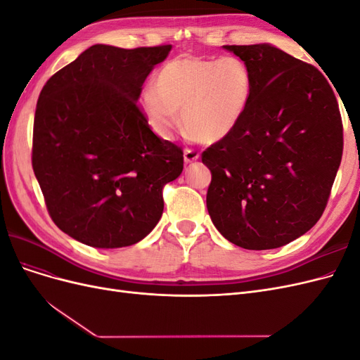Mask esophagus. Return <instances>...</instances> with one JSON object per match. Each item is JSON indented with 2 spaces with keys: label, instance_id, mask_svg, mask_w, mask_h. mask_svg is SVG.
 Returning a JSON list of instances; mask_svg holds the SVG:
<instances>
[{
  "label": "esophagus",
  "instance_id": "esophagus-1",
  "mask_svg": "<svg viewBox=\"0 0 360 360\" xmlns=\"http://www.w3.org/2000/svg\"><path fill=\"white\" fill-rule=\"evenodd\" d=\"M198 159H200V153H198V151H195V150H192V148H186V150H184V162H186V163H192V162L198 160Z\"/></svg>",
  "mask_w": 360,
  "mask_h": 360
}]
</instances>
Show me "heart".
<instances>
[{"instance_id": "heart-1", "label": "heart", "mask_w": 360, "mask_h": 360, "mask_svg": "<svg viewBox=\"0 0 360 360\" xmlns=\"http://www.w3.org/2000/svg\"><path fill=\"white\" fill-rule=\"evenodd\" d=\"M250 86V75L242 60L181 56L158 72L155 86L141 91L139 105L160 136L172 135L181 110L184 132L201 143H216L242 118Z\"/></svg>"}]
</instances>
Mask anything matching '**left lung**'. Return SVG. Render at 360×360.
<instances>
[{"instance_id": "1", "label": "left lung", "mask_w": 360, "mask_h": 360, "mask_svg": "<svg viewBox=\"0 0 360 360\" xmlns=\"http://www.w3.org/2000/svg\"><path fill=\"white\" fill-rule=\"evenodd\" d=\"M250 75L237 126L207 148V210L228 242L275 249L317 224L342 158L333 89L312 64L271 46L226 45Z\"/></svg>"}]
</instances>
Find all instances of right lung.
Returning <instances> with one entry per match:
<instances>
[{
  "label": "right lung",
  "instance_id": "1",
  "mask_svg": "<svg viewBox=\"0 0 360 360\" xmlns=\"http://www.w3.org/2000/svg\"><path fill=\"white\" fill-rule=\"evenodd\" d=\"M171 45H94L43 86L32 130V169L52 221L84 245L114 249L150 234L162 189L183 171V151L153 134L138 99Z\"/></svg>",
  "mask_w": 360,
  "mask_h": 360
}]
</instances>
